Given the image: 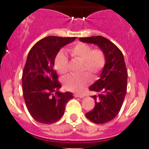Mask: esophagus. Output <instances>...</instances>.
Here are the masks:
<instances>
[{
	"label": "esophagus",
	"mask_w": 149,
	"mask_h": 149,
	"mask_svg": "<svg viewBox=\"0 0 149 149\" xmlns=\"http://www.w3.org/2000/svg\"><path fill=\"white\" fill-rule=\"evenodd\" d=\"M75 97H79V98H84L85 97V96L83 95V94H77V93H75L74 95H73Z\"/></svg>",
	"instance_id": "1"
}]
</instances>
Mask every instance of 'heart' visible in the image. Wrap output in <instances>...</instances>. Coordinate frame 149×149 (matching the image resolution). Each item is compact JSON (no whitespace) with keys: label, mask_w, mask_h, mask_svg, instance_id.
<instances>
[{"label":"heart","mask_w":149,"mask_h":149,"mask_svg":"<svg viewBox=\"0 0 149 149\" xmlns=\"http://www.w3.org/2000/svg\"><path fill=\"white\" fill-rule=\"evenodd\" d=\"M73 57L84 61L82 70H87L93 75L99 73L106 64V57L101 50L94 49L88 44L79 42L70 49ZM54 67L58 73L65 74L69 70V62L66 54L59 52L54 59ZM91 82V77L87 72L82 74L69 75L64 79V85L68 91L81 93Z\"/></svg>","instance_id":"heart-1"}]
</instances>
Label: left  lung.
Here are the masks:
<instances>
[{"instance_id":"1","label":"left lung","mask_w":149,"mask_h":149,"mask_svg":"<svg viewBox=\"0 0 149 149\" xmlns=\"http://www.w3.org/2000/svg\"><path fill=\"white\" fill-rule=\"evenodd\" d=\"M82 42L97 45L105 55L106 64L100 79L89 90L98 95L92 96L95 107L86 117L95 124H105L119 113L127 92V71L122 52L113 42L103 36L79 38Z\"/></svg>"}]
</instances>
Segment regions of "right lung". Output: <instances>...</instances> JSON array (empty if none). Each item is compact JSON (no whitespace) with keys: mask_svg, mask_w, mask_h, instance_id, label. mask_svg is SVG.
<instances>
[{"mask_svg":"<svg viewBox=\"0 0 149 149\" xmlns=\"http://www.w3.org/2000/svg\"><path fill=\"white\" fill-rule=\"evenodd\" d=\"M76 37L48 36L31 48L22 73V91L27 108L39 123L49 125L63 117L65 107L73 98L70 92L62 93L54 70V59L60 49Z\"/></svg>","mask_w":149,"mask_h":149,"instance_id":"obj_1","label":"right lung"}]
</instances>
